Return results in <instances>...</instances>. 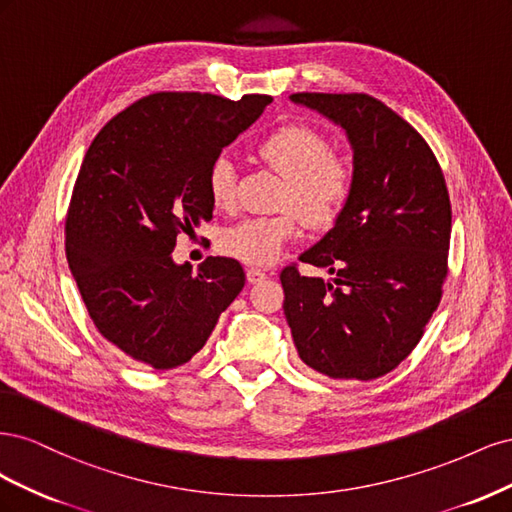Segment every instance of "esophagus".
Returning a JSON list of instances; mask_svg holds the SVG:
<instances>
[{"label": "esophagus", "instance_id": "1", "mask_svg": "<svg viewBox=\"0 0 512 512\" xmlns=\"http://www.w3.org/2000/svg\"><path fill=\"white\" fill-rule=\"evenodd\" d=\"M245 275H247V282H250V284H260L262 280H267V273L262 269H247Z\"/></svg>", "mask_w": 512, "mask_h": 512}]
</instances>
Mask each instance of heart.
Listing matches in <instances>:
<instances>
[{
  "label": "heart",
  "instance_id": "b5f03b06",
  "mask_svg": "<svg viewBox=\"0 0 512 512\" xmlns=\"http://www.w3.org/2000/svg\"><path fill=\"white\" fill-rule=\"evenodd\" d=\"M327 138L312 128L286 126L260 143L258 153L286 179L282 205L297 208L312 226L331 224L344 209L352 192V168L329 153ZM211 203L230 211L237 205V168L220 156L207 175ZM299 235V215L286 209L275 215L245 218L228 226L220 237V250L245 265L269 267L282 256L286 245Z\"/></svg>",
  "mask_w": 512,
  "mask_h": 512
}]
</instances>
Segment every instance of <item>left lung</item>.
Here are the masks:
<instances>
[{
	"instance_id": "left-lung-1",
	"label": "left lung",
	"mask_w": 512,
	"mask_h": 512,
	"mask_svg": "<svg viewBox=\"0 0 512 512\" xmlns=\"http://www.w3.org/2000/svg\"><path fill=\"white\" fill-rule=\"evenodd\" d=\"M346 132L352 192L333 228L280 275L301 361L333 380H374L414 350L442 297L451 200L429 145L365 94H292Z\"/></svg>"
}]
</instances>
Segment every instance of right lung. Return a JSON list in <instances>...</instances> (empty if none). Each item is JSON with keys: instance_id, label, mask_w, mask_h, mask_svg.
I'll use <instances>...</instances> for the list:
<instances>
[{"instance_id": "obj_1", "label": "right lung", "mask_w": 512, "mask_h": 512, "mask_svg": "<svg viewBox=\"0 0 512 512\" xmlns=\"http://www.w3.org/2000/svg\"><path fill=\"white\" fill-rule=\"evenodd\" d=\"M269 96L153 94L89 145L66 218V256L98 331L153 369L188 363L237 299V260L177 265V235L213 218L207 175Z\"/></svg>"}]
</instances>
